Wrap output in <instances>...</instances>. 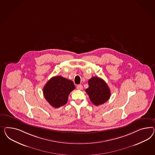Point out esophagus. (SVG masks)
Masks as SVG:
<instances>
[{"label": "esophagus", "mask_w": 155, "mask_h": 155, "mask_svg": "<svg viewBox=\"0 0 155 155\" xmlns=\"http://www.w3.org/2000/svg\"><path fill=\"white\" fill-rule=\"evenodd\" d=\"M77 88L78 89V90H82V88H83V86L81 85V84H78V85H77Z\"/></svg>", "instance_id": "1"}]
</instances>
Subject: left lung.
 <instances>
[{
  "label": "left lung",
  "mask_w": 155,
  "mask_h": 155,
  "mask_svg": "<svg viewBox=\"0 0 155 155\" xmlns=\"http://www.w3.org/2000/svg\"><path fill=\"white\" fill-rule=\"evenodd\" d=\"M88 87L86 89V92L94 104L98 106L109 100L110 89L104 80L94 77L88 80Z\"/></svg>",
  "instance_id": "1"
}]
</instances>
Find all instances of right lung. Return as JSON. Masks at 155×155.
<instances>
[{"mask_svg": "<svg viewBox=\"0 0 155 155\" xmlns=\"http://www.w3.org/2000/svg\"><path fill=\"white\" fill-rule=\"evenodd\" d=\"M73 82L61 76L51 78L43 87V95L49 104L54 108L65 104L69 94L75 89Z\"/></svg>", "mask_w": 155, "mask_h": 155, "instance_id": "right-lung-1", "label": "right lung"}]
</instances>
